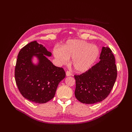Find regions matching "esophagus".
<instances>
[{
  "mask_svg": "<svg viewBox=\"0 0 132 132\" xmlns=\"http://www.w3.org/2000/svg\"><path fill=\"white\" fill-rule=\"evenodd\" d=\"M66 75L67 76V77H69V76H71V73L70 71H66Z\"/></svg>",
  "mask_w": 132,
  "mask_h": 132,
  "instance_id": "1",
  "label": "esophagus"
}]
</instances>
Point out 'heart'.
Instances as JSON below:
<instances>
[{
	"label": "heart",
	"instance_id": "b5f03b06",
	"mask_svg": "<svg viewBox=\"0 0 132 132\" xmlns=\"http://www.w3.org/2000/svg\"><path fill=\"white\" fill-rule=\"evenodd\" d=\"M54 54L60 63L66 64L73 58L74 69L79 72L88 70L96 60L98 50L96 46L88 42L78 39L68 41L61 49H55Z\"/></svg>",
	"mask_w": 132,
	"mask_h": 132
}]
</instances>
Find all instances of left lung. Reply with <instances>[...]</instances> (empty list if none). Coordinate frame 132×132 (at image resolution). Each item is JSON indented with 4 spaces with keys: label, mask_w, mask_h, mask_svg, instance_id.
<instances>
[{
    "label": "left lung",
    "mask_w": 132,
    "mask_h": 132,
    "mask_svg": "<svg viewBox=\"0 0 132 132\" xmlns=\"http://www.w3.org/2000/svg\"><path fill=\"white\" fill-rule=\"evenodd\" d=\"M100 61L80 75H74L75 96L78 101L93 104L105 99L112 89L117 76V66L112 52L103 47Z\"/></svg>",
    "instance_id": "obj_1"
}]
</instances>
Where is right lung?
Returning <instances> with one entry per match:
<instances>
[{"instance_id":"right-lung-1","label":"right lung","mask_w":132,"mask_h":132,"mask_svg":"<svg viewBox=\"0 0 132 132\" xmlns=\"http://www.w3.org/2000/svg\"><path fill=\"white\" fill-rule=\"evenodd\" d=\"M45 55L51 56L52 54L36 41L31 42L20 51L15 68L19 91L28 100L37 103L52 99L59 83L65 77L63 68L55 66ZM34 56L39 60L37 65L31 62Z\"/></svg>"}]
</instances>
